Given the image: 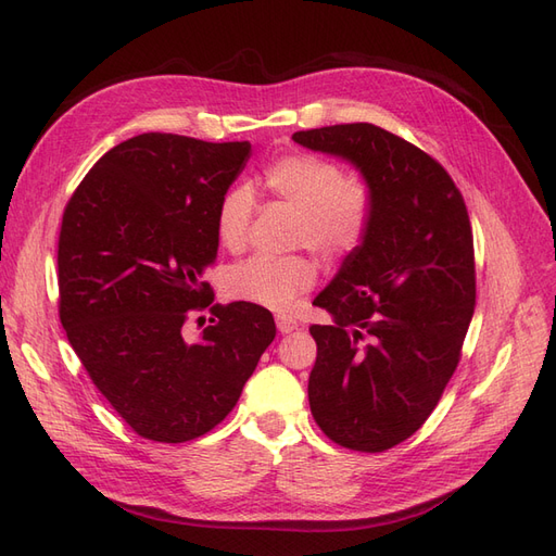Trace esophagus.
<instances>
[{
  "label": "esophagus",
  "mask_w": 556,
  "mask_h": 556,
  "mask_svg": "<svg viewBox=\"0 0 556 556\" xmlns=\"http://www.w3.org/2000/svg\"><path fill=\"white\" fill-rule=\"evenodd\" d=\"M276 327H278L280 333H290V331L299 329V323H296V319L288 317V315H278L276 317Z\"/></svg>",
  "instance_id": "34e87169"
}]
</instances>
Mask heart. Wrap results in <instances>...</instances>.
<instances>
[{
  "label": "heart",
  "mask_w": 556,
  "mask_h": 556,
  "mask_svg": "<svg viewBox=\"0 0 556 556\" xmlns=\"http://www.w3.org/2000/svg\"><path fill=\"white\" fill-rule=\"evenodd\" d=\"M264 188L296 208L294 245H306L327 260L357 250L374 223L376 197L362 176L341 174L333 162L311 153L274 160L262 174ZM255 194L245 185L225 192L215 213L217 241L229 252L248 245ZM227 292L266 311H290L301 292L315 285V266L301 255H255L227 274Z\"/></svg>",
  "instance_id": "b5f03b06"
}]
</instances>
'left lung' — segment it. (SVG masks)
<instances>
[{"label":"left lung","mask_w":556,"mask_h":556,"mask_svg":"<svg viewBox=\"0 0 556 556\" xmlns=\"http://www.w3.org/2000/svg\"><path fill=\"white\" fill-rule=\"evenodd\" d=\"M357 166L376 197L364 243L313 306L317 427L357 452L399 445L427 422L462 357L476 308L473 231L457 185L425 150L368 123L292 137Z\"/></svg>","instance_id":"left-lung-1"}]
</instances>
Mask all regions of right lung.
I'll use <instances>...</instances> for the list:
<instances>
[{
    "mask_svg": "<svg viewBox=\"0 0 556 556\" xmlns=\"http://www.w3.org/2000/svg\"><path fill=\"white\" fill-rule=\"evenodd\" d=\"M250 157L248 141L148 131L111 148L80 180L58 243L60 323L113 410L141 439L185 443L237 406L274 315L215 304L199 340L192 312L213 304L215 213Z\"/></svg>",
    "mask_w": 556,
    "mask_h": 556,
    "instance_id": "obj_1",
    "label": "right lung"
}]
</instances>
